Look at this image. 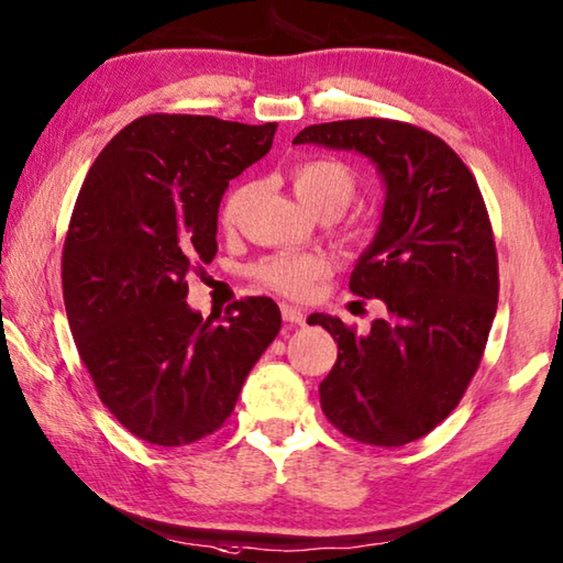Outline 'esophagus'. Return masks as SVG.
Listing matches in <instances>:
<instances>
[{"instance_id":"obj_1","label":"esophagus","mask_w":563,"mask_h":563,"mask_svg":"<svg viewBox=\"0 0 563 563\" xmlns=\"http://www.w3.org/2000/svg\"><path fill=\"white\" fill-rule=\"evenodd\" d=\"M280 313H283L285 323H290V325H302V323H306V313H302L298 306H288V302H283Z\"/></svg>"}]
</instances>
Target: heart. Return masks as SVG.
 <instances>
[{
	"label": "heart",
	"mask_w": 563,
	"mask_h": 563,
	"mask_svg": "<svg viewBox=\"0 0 563 563\" xmlns=\"http://www.w3.org/2000/svg\"><path fill=\"white\" fill-rule=\"evenodd\" d=\"M292 190L298 200L313 210L316 216L323 212H341L355 198V177L345 165L335 159H310L292 169ZM250 198V187H238V190L225 200L222 208V225L235 228L243 218L245 205ZM330 263L323 255L316 253H278L263 257L253 267L255 278L265 283L267 288L283 292L290 298L308 296L318 278L328 273Z\"/></svg>",
	"instance_id": "obj_1"
}]
</instances>
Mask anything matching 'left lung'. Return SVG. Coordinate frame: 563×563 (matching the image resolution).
Segmentation results:
<instances>
[{
	"label": "left lung",
	"mask_w": 563,
	"mask_h": 563,
	"mask_svg": "<svg viewBox=\"0 0 563 563\" xmlns=\"http://www.w3.org/2000/svg\"><path fill=\"white\" fill-rule=\"evenodd\" d=\"M292 145L353 150L376 165L386 202L351 290L388 316L365 335L313 313L338 343L320 406L347 439L406 445L431 433L466 394L498 302V261L484 198L441 137L396 120L310 124Z\"/></svg>",
	"instance_id": "left-lung-1"
}]
</instances>
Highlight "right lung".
Listing matches in <instances>:
<instances>
[{"instance_id": "add662e5", "label": "right lung", "mask_w": 563, "mask_h": 563, "mask_svg": "<svg viewBox=\"0 0 563 563\" xmlns=\"http://www.w3.org/2000/svg\"><path fill=\"white\" fill-rule=\"evenodd\" d=\"M275 122L147 114L89 167L62 253V292L79 358L107 410L137 439L185 445L228 421L280 330L271 298L202 320L187 273L218 253L233 177L273 145Z\"/></svg>"}]
</instances>
